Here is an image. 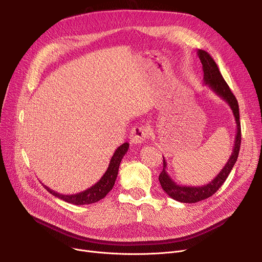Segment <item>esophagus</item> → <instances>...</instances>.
Returning <instances> with one entry per match:
<instances>
[{
	"label": "esophagus",
	"mask_w": 262,
	"mask_h": 262,
	"mask_svg": "<svg viewBox=\"0 0 262 262\" xmlns=\"http://www.w3.org/2000/svg\"><path fill=\"white\" fill-rule=\"evenodd\" d=\"M149 135H150V133L146 127L136 126L132 129V132L129 134V142L133 145L141 144L148 138Z\"/></svg>",
	"instance_id": "1"
}]
</instances>
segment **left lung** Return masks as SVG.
<instances>
[{
    "mask_svg": "<svg viewBox=\"0 0 262 262\" xmlns=\"http://www.w3.org/2000/svg\"><path fill=\"white\" fill-rule=\"evenodd\" d=\"M199 58L203 64L204 72V84L207 85L216 95L224 100L232 110L233 117L236 120L237 133L235 137V144H233L232 153L225 163L224 168L220 171V173L213 178L211 182L201 187H189V186H181L177 185L171 176L167 172V161L163 157V169L159 175V182L166 193L175 201L182 203H196L203 200L210 198L212 194L220 189L224 182L226 181L227 176L231 172L233 166L238 159L240 145H241V125H240V115H239V105L236 96L233 95L231 90L229 89L227 82L223 78L222 74L220 73L219 68L210 55L205 52L204 50L198 51Z\"/></svg>",
    "mask_w": 262,
    "mask_h": 262,
    "instance_id": "8db88e82",
    "label": "left lung"
}]
</instances>
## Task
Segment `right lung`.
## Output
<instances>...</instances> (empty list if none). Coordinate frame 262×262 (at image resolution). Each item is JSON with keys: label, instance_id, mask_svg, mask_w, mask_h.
Listing matches in <instances>:
<instances>
[{"label": "right lung", "instance_id": "obj_1", "mask_svg": "<svg viewBox=\"0 0 262 262\" xmlns=\"http://www.w3.org/2000/svg\"><path fill=\"white\" fill-rule=\"evenodd\" d=\"M128 147H129V144L127 142L120 145L116 149V152L114 153L112 159H110L107 171L101 177V180L85 191L78 192V193H76V194L68 195V194L57 193L56 191L50 189L49 187H47L43 184L42 185L51 194H53L54 196H56L67 203L74 204V205H88V204L99 202L102 199H104L107 195L108 192L113 189L115 182L117 180V176H118L120 162H121L122 158L124 157V155L126 154Z\"/></svg>", "mask_w": 262, "mask_h": 262}]
</instances>
